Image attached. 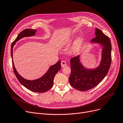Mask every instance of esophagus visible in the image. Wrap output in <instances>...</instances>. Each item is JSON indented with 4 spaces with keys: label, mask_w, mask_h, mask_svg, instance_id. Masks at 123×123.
<instances>
[{
    "label": "esophagus",
    "mask_w": 123,
    "mask_h": 123,
    "mask_svg": "<svg viewBox=\"0 0 123 123\" xmlns=\"http://www.w3.org/2000/svg\"><path fill=\"white\" fill-rule=\"evenodd\" d=\"M61 65L62 67H64L66 65V63L65 61H62L61 62Z\"/></svg>",
    "instance_id": "34e87169"
}]
</instances>
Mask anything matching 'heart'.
Instances as JSON below:
<instances>
[{
	"label": "heart",
	"mask_w": 123,
	"mask_h": 123,
	"mask_svg": "<svg viewBox=\"0 0 123 123\" xmlns=\"http://www.w3.org/2000/svg\"><path fill=\"white\" fill-rule=\"evenodd\" d=\"M84 41V39L82 36H79L77 38L76 40L74 41L72 47V51L73 52H77L79 51V50L81 47L82 45L83 44ZM64 42H63L64 43Z\"/></svg>",
	"instance_id": "1"
}]
</instances>
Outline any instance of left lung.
I'll return each instance as SVG.
<instances>
[{
    "mask_svg": "<svg viewBox=\"0 0 123 123\" xmlns=\"http://www.w3.org/2000/svg\"><path fill=\"white\" fill-rule=\"evenodd\" d=\"M96 37L91 42L98 43L103 46L100 66L95 69H87L80 62V56L70 60L71 72L69 81L70 85L81 91H87L97 85L104 79L111 66L112 46L110 39L98 28H96Z\"/></svg>",
    "mask_w": 123,
    "mask_h": 123,
    "instance_id": "left-lung-1",
    "label": "left lung"
}]
</instances>
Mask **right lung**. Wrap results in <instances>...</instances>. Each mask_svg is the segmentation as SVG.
Instances as JSON below:
<instances>
[{"mask_svg":"<svg viewBox=\"0 0 123 123\" xmlns=\"http://www.w3.org/2000/svg\"><path fill=\"white\" fill-rule=\"evenodd\" d=\"M36 31V29H26L21 31L18 34L15 40L11 44V55L14 73L19 82L25 88L31 91L38 93H44L48 91L53 87L54 77L61 69V61H58L55 65L50 67L47 72L41 78L31 81L25 79L18 73L14 65L13 61V47L16 42L23 37L34 35Z\"/></svg>","mask_w":123,"mask_h":123,"instance_id":"obj_1","label":"right lung"}]
</instances>
